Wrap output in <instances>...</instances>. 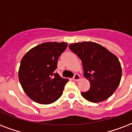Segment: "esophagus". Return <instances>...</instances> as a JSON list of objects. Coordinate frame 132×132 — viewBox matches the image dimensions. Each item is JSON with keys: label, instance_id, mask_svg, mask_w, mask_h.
<instances>
[{"label": "esophagus", "instance_id": "obj_1", "mask_svg": "<svg viewBox=\"0 0 132 132\" xmlns=\"http://www.w3.org/2000/svg\"><path fill=\"white\" fill-rule=\"evenodd\" d=\"M73 80L75 81H79L80 80V76H79V75L78 74H75L74 77H73Z\"/></svg>", "mask_w": 132, "mask_h": 132}]
</instances>
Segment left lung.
I'll return each instance as SVG.
<instances>
[{
  "instance_id": "8db88e82",
  "label": "left lung",
  "mask_w": 132,
  "mask_h": 132,
  "mask_svg": "<svg viewBox=\"0 0 132 132\" xmlns=\"http://www.w3.org/2000/svg\"><path fill=\"white\" fill-rule=\"evenodd\" d=\"M69 48L82 62L84 75L90 88L81 92L85 99L98 103L111 96L119 86L122 68L119 59L101 44L92 42L70 44Z\"/></svg>"
}]
</instances>
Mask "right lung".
Here are the masks:
<instances>
[{
    "label": "right lung",
    "mask_w": 132,
    "mask_h": 132,
    "mask_svg": "<svg viewBox=\"0 0 132 132\" xmlns=\"http://www.w3.org/2000/svg\"><path fill=\"white\" fill-rule=\"evenodd\" d=\"M66 42H44L30 49L20 62L18 77L29 97L40 104H50L62 95L68 79L55 73L57 60Z\"/></svg>",
    "instance_id": "1"
}]
</instances>
